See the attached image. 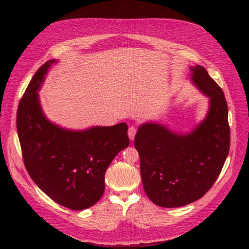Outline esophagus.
I'll return each mask as SVG.
<instances>
[{
  "label": "esophagus",
  "instance_id": "obj_1",
  "mask_svg": "<svg viewBox=\"0 0 249 249\" xmlns=\"http://www.w3.org/2000/svg\"><path fill=\"white\" fill-rule=\"evenodd\" d=\"M136 133H137V129H136V127H134V126L129 127V129H128V136H129L130 140H134Z\"/></svg>",
  "mask_w": 249,
  "mask_h": 249
}]
</instances>
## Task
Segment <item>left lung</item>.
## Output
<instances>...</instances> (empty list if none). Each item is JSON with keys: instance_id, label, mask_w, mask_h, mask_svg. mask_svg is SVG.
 Masks as SVG:
<instances>
[{"instance_id": "left-lung-1", "label": "left lung", "mask_w": 249, "mask_h": 249, "mask_svg": "<svg viewBox=\"0 0 249 249\" xmlns=\"http://www.w3.org/2000/svg\"><path fill=\"white\" fill-rule=\"evenodd\" d=\"M190 70L193 84L210 98L205 119L187 134L147 122L135 136L142 182L149 199L160 207H181L203 197L217 180L230 151L225 94L205 68Z\"/></svg>"}]
</instances>
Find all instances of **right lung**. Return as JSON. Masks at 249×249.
Listing matches in <instances>:
<instances>
[{"label": "right lung", "mask_w": 249, "mask_h": 249, "mask_svg": "<svg viewBox=\"0 0 249 249\" xmlns=\"http://www.w3.org/2000/svg\"><path fill=\"white\" fill-rule=\"evenodd\" d=\"M56 62L47 61L32 77L18 104L17 129L31 179L56 203L81 211L101 198L106 169L129 146L128 126L119 123L74 131L50 122L37 91Z\"/></svg>", "instance_id": "add662e5"}]
</instances>
